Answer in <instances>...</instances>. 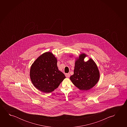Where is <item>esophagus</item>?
<instances>
[{"mask_svg":"<svg viewBox=\"0 0 127 127\" xmlns=\"http://www.w3.org/2000/svg\"><path fill=\"white\" fill-rule=\"evenodd\" d=\"M65 75V77H70L69 73H66Z\"/></svg>","mask_w":127,"mask_h":127,"instance_id":"34e87169","label":"esophagus"}]
</instances>
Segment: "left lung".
Returning a JSON list of instances; mask_svg holds the SVG:
<instances>
[{
    "mask_svg": "<svg viewBox=\"0 0 127 127\" xmlns=\"http://www.w3.org/2000/svg\"><path fill=\"white\" fill-rule=\"evenodd\" d=\"M87 56L81 54L75 61L74 74L70 79L73 85L81 90H88L96 85L100 78V73L94 61L90 58L87 62L84 58Z\"/></svg>",
    "mask_w": 127,
    "mask_h": 127,
    "instance_id": "8db88e82",
    "label": "left lung"
}]
</instances>
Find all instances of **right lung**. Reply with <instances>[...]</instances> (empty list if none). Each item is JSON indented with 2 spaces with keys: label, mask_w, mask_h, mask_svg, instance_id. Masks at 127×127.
Wrapping results in <instances>:
<instances>
[{
  "label": "right lung",
  "mask_w": 127,
  "mask_h": 127,
  "mask_svg": "<svg viewBox=\"0 0 127 127\" xmlns=\"http://www.w3.org/2000/svg\"><path fill=\"white\" fill-rule=\"evenodd\" d=\"M30 77L33 85L44 93L54 91L65 78L57 66V59L50 52L40 55L32 64Z\"/></svg>",
  "instance_id": "obj_1"
}]
</instances>
